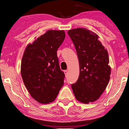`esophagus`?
<instances>
[{
  "instance_id": "34e87169",
  "label": "esophagus",
  "mask_w": 129,
  "mask_h": 129,
  "mask_svg": "<svg viewBox=\"0 0 129 129\" xmlns=\"http://www.w3.org/2000/svg\"><path fill=\"white\" fill-rule=\"evenodd\" d=\"M63 72H64L65 74H66V76H67V75H68V71H67V70H65V71Z\"/></svg>"
}]
</instances>
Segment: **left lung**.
<instances>
[{
	"label": "left lung",
	"mask_w": 129,
	"mask_h": 129,
	"mask_svg": "<svg viewBox=\"0 0 129 129\" xmlns=\"http://www.w3.org/2000/svg\"><path fill=\"white\" fill-rule=\"evenodd\" d=\"M71 39L80 63V75L71 88L75 98L82 103L99 99L107 87L111 68L109 54L100 41L97 34L85 28L70 30Z\"/></svg>",
	"instance_id": "8db88e82"
}]
</instances>
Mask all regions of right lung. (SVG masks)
Returning <instances> with one entry per match:
<instances>
[{"instance_id":"obj_1","label":"right lung","mask_w":129,"mask_h":129,"mask_svg":"<svg viewBox=\"0 0 129 129\" xmlns=\"http://www.w3.org/2000/svg\"><path fill=\"white\" fill-rule=\"evenodd\" d=\"M63 30H48L27 46L21 62V75L30 95L40 103L54 102L63 84L57 51L64 40Z\"/></svg>"}]
</instances>
